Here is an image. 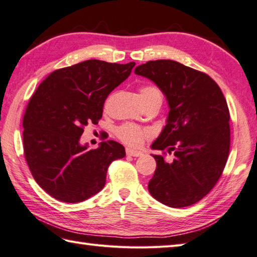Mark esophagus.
<instances>
[{
  "label": "esophagus",
  "mask_w": 257,
  "mask_h": 257,
  "mask_svg": "<svg viewBox=\"0 0 257 257\" xmlns=\"http://www.w3.org/2000/svg\"><path fill=\"white\" fill-rule=\"evenodd\" d=\"M125 154H127L128 156H132V157H141V156L144 155L141 151L134 150V149H130V148L125 149Z\"/></svg>",
  "instance_id": "esophagus-1"
}]
</instances>
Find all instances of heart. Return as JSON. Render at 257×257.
I'll return each instance as SVG.
<instances>
[{
	"mask_svg": "<svg viewBox=\"0 0 257 257\" xmlns=\"http://www.w3.org/2000/svg\"><path fill=\"white\" fill-rule=\"evenodd\" d=\"M155 96H161L160 91L158 90L155 86H145L140 89V97L143 101L150 99V98ZM148 135V130L141 128L139 125L134 123H124L122 125H120L117 129L118 138L121 140L122 143L133 147H137L141 145V143H143L144 139Z\"/></svg>",
	"mask_w": 257,
	"mask_h": 257,
	"instance_id": "1",
	"label": "heart"
}]
</instances>
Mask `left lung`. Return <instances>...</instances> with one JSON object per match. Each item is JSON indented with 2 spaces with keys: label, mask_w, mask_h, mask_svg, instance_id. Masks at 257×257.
Listing matches in <instances>:
<instances>
[{
  "label": "left lung",
  "mask_w": 257,
  "mask_h": 257,
  "mask_svg": "<svg viewBox=\"0 0 257 257\" xmlns=\"http://www.w3.org/2000/svg\"><path fill=\"white\" fill-rule=\"evenodd\" d=\"M135 74L150 79L166 96L169 113L151 148L173 152V160L152 155L157 168L150 194L171 207L192 205L219 181L230 152V111L210 76L170 59L150 61Z\"/></svg>",
  "instance_id": "left-lung-1"
}]
</instances>
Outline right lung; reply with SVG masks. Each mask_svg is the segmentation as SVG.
Returning a JSON list of instances; mask_svg holds the SVG:
<instances>
[{
	"instance_id": "add662e5",
	"label": "right lung",
	"mask_w": 257,
	"mask_h": 257,
	"mask_svg": "<svg viewBox=\"0 0 257 257\" xmlns=\"http://www.w3.org/2000/svg\"><path fill=\"white\" fill-rule=\"evenodd\" d=\"M135 65L89 59L53 72L32 96L23 118L24 155L33 178L54 199H89L105 187L109 165L125 156L113 140L88 150L80 136L101 118L106 98Z\"/></svg>"
}]
</instances>
